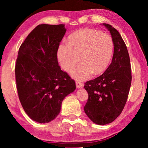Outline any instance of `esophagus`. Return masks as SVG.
I'll return each instance as SVG.
<instances>
[{
    "label": "esophagus",
    "mask_w": 148,
    "mask_h": 148,
    "mask_svg": "<svg viewBox=\"0 0 148 148\" xmlns=\"http://www.w3.org/2000/svg\"><path fill=\"white\" fill-rule=\"evenodd\" d=\"M76 87L77 88H82L83 87H84V84H83L82 82H79V81H77V82H76Z\"/></svg>",
    "instance_id": "esophagus-1"
}]
</instances>
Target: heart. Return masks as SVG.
Wrapping results in <instances>:
<instances>
[{"label":"heart","instance_id":"obj_1","mask_svg":"<svg viewBox=\"0 0 148 148\" xmlns=\"http://www.w3.org/2000/svg\"><path fill=\"white\" fill-rule=\"evenodd\" d=\"M113 53V42L108 34L93 29H83L69 36L68 43L60 44L57 50L58 62L66 72L77 80H86L93 73L104 71ZM80 57L79 58L78 56Z\"/></svg>","mask_w":148,"mask_h":148}]
</instances>
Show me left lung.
Wrapping results in <instances>:
<instances>
[{
    "label": "left lung",
    "instance_id": "1",
    "mask_svg": "<svg viewBox=\"0 0 148 148\" xmlns=\"http://www.w3.org/2000/svg\"><path fill=\"white\" fill-rule=\"evenodd\" d=\"M103 25L110 32L114 44L112 62L104 73L84 86L88 93L84 111L93 123L100 125L113 122L122 112L132 79L129 52L121 34L112 25Z\"/></svg>",
    "mask_w": 148,
    "mask_h": 148
}]
</instances>
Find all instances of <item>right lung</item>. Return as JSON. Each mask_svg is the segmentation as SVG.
<instances>
[{"label": "right lung", "instance_id": "right-lung-1", "mask_svg": "<svg viewBox=\"0 0 148 148\" xmlns=\"http://www.w3.org/2000/svg\"><path fill=\"white\" fill-rule=\"evenodd\" d=\"M66 30L64 24L38 25L18 52L15 69L18 96L26 114L36 122L54 120L64 98L75 90V82L61 70L57 59Z\"/></svg>", "mask_w": 148, "mask_h": 148}]
</instances>
